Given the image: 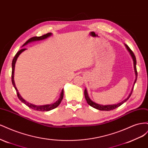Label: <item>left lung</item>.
Here are the masks:
<instances>
[{
  "mask_svg": "<svg viewBox=\"0 0 148 148\" xmlns=\"http://www.w3.org/2000/svg\"><path fill=\"white\" fill-rule=\"evenodd\" d=\"M125 46H126L127 49H128V51H129L130 53L131 56L132 57V59H133V65H134V70H135V75H136V78H135V82H134V84H133V86L132 89V91H131V92L130 93L129 96H128V97L127 98V99H125V100H123L122 102H121L120 103H119V104H112V105H106V106H103V105H101V104H96V103L94 102L93 101H92L90 99H89V97L88 96V92H87V90L86 89H84V97H85V99H86V101H87V103L88 104L94 107V108H95L96 109H98V110H106V111H109V110H114L116 108H117V107H119V106H120L122 104H123V103L125 102H126L129 98L131 96L132 94V92H133V88H134V85H135L136 82V79H137V76H138V73H137V70H136V57H135V54H134V53L133 52V51L131 50L130 48L127 44H125Z\"/></svg>",
  "mask_w": 148,
  "mask_h": 148,
  "instance_id": "8db88e82",
  "label": "left lung"
}]
</instances>
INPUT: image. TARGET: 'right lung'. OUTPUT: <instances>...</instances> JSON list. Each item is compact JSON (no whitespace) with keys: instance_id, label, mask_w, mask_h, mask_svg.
I'll list each match as a JSON object with an SVG mask.
<instances>
[{"instance_id":"right-lung-1","label":"right lung","mask_w":148,"mask_h":148,"mask_svg":"<svg viewBox=\"0 0 148 148\" xmlns=\"http://www.w3.org/2000/svg\"><path fill=\"white\" fill-rule=\"evenodd\" d=\"M52 35V33H47L46 34L44 35H42L41 36H35V37H33L30 38L29 39H28L27 41H26L23 46H24L25 45H26V44L29 43V42H33V41H40V40H42V39H46L48 37L51 36ZM26 49H21V50H20L18 52L16 55L15 56L14 58H13V59L12 60V84L13 85V86H14L15 90L16 91V95H17V96L18 97V99L22 102H23L24 104L25 105L27 106L28 107H29V108L32 109H34L35 110H38V111H49L51 110H52L53 109L56 108L57 107L59 106V105L60 104V102L62 100V99H63V97H64V89H62V92L60 93V97H59V99H58L56 102L53 103V104H47V105H44V106H36V105H34V104H31V103L26 101L24 99H23V97H22L20 95V94L18 92V91L17 89L15 86V82H14V70H15V63H16V61L17 60V58L18 57V56L21 54V52H23L24 51H25Z\"/></svg>"}]
</instances>
